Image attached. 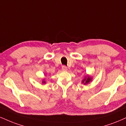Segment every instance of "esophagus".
I'll list each match as a JSON object with an SVG mask.
<instances>
[{
	"instance_id": "obj_1",
	"label": "esophagus",
	"mask_w": 126,
	"mask_h": 126,
	"mask_svg": "<svg viewBox=\"0 0 126 126\" xmlns=\"http://www.w3.org/2000/svg\"><path fill=\"white\" fill-rule=\"evenodd\" d=\"M62 69H63V71H67L68 68L65 65H63V66H62Z\"/></svg>"
}]
</instances>
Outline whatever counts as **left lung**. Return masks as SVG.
<instances>
[{
  "label": "left lung",
  "mask_w": 126,
  "mask_h": 126,
  "mask_svg": "<svg viewBox=\"0 0 126 126\" xmlns=\"http://www.w3.org/2000/svg\"><path fill=\"white\" fill-rule=\"evenodd\" d=\"M91 80H92V78L90 77L89 76H88V77H85V78L83 79V80L82 81V83H83L84 85H86V84H88Z\"/></svg>",
  "instance_id": "8db88e82"
}]
</instances>
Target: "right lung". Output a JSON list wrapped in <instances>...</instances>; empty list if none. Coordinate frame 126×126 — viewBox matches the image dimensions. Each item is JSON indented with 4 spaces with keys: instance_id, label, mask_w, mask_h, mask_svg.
Segmentation results:
<instances>
[{
    "instance_id": "obj_1",
    "label": "right lung",
    "mask_w": 126,
    "mask_h": 126,
    "mask_svg": "<svg viewBox=\"0 0 126 126\" xmlns=\"http://www.w3.org/2000/svg\"><path fill=\"white\" fill-rule=\"evenodd\" d=\"M43 83H46V81H45V80H43Z\"/></svg>"
}]
</instances>
